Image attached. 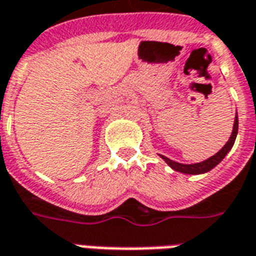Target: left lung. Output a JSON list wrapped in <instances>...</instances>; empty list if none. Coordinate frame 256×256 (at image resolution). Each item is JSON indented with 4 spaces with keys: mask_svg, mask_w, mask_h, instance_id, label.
<instances>
[{
    "mask_svg": "<svg viewBox=\"0 0 256 256\" xmlns=\"http://www.w3.org/2000/svg\"><path fill=\"white\" fill-rule=\"evenodd\" d=\"M238 130H239V118H238V112H236V115H234L232 134H230V137H229V140L226 141V144L220 149L218 152L216 153L214 156L209 157V158H206V160H204V162H200L183 164V162H174V160L168 158L166 156H162V154H158V156L162 157V160H164L168 166H171L174 171L180 172V174H186V175H202V174H206V172L212 171L216 166H218L220 162H222V158L230 152V149H232V146H234V140L238 137Z\"/></svg>",
    "mask_w": 256,
    "mask_h": 256,
    "instance_id": "8db88e82",
    "label": "left lung"
}]
</instances>
